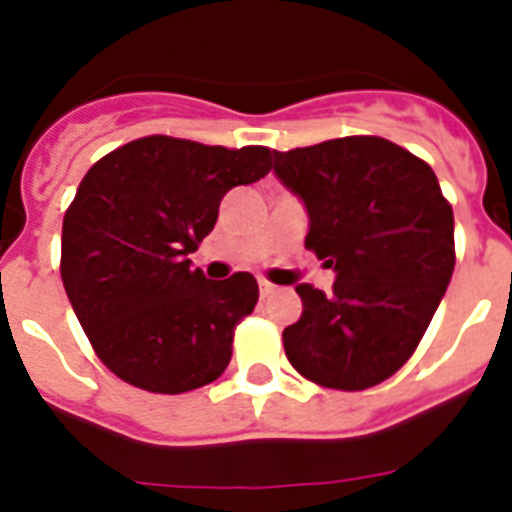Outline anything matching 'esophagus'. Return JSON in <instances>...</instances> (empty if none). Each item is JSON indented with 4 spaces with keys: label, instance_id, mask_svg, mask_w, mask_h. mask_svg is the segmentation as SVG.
<instances>
[{
    "label": "esophagus",
    "instance_id": "esophagus-1",
    "mask_svg": "<svg viewBox=\"0 0 512 512\" xmlns=\"http://www.w3.org/2000/svg\"><path fill=\"white\" fill-rule=\"evenodd\" d=\"M273 292H276V287H273V284H268L265 279H260V295L268 297V295H273Z\"/></svg>",
    "mask_w": 512,
    "mask_h": 512
}]
</instances>
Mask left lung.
<instances>
[{"label":"left lung","instance_id":"8db88e82","mask_svg":"<svg viewBox=\"0 0 512 512\" xmlns=\"http://www.w3.org/2000/svg\"><path fill=\"white\" fill-rule=\"evenodd\" d=\"M273 175L308 212L305 247L335 271L332 292L297 284L289 364L324 388L364 390L420 345L454 271V215L436 172L369 135L273 151Z\"/></svg>","mask_w":512,"mask_h":512}]
</instances>
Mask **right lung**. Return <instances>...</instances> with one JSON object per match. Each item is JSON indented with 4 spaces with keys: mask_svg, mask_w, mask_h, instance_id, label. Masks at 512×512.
<instances>
[{
    "mask_svg": "<svg viewBox=\"0 0 512 512\" xmlns=\"http://www.w3.org/2000/svg\"><path fill=\"white\" fill-rule=\"evenodd\" d=\"M271 170V151L151 135L92 164L63 217L60 276L100 361L151 393L217 380L257 303L252 273L212 281L188 260L220 201Z\"/></svg>",
    "mask_w": 512,
    "mask_h": 512,
    "instance_id": "right-lung-1",
    "label": "right lung"
}]
</instances>
